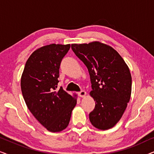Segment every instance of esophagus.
I'll return each instance as SVG.
<instances>
[{
	"mask_svg": "<svg viewBox=\"0 0 154 154\" xmlns=\"http://www.w3.org/2000/svg\"><path fill=\"white\" fill-rule=\"evenodd\" d=\"M78 94H79V96L81 97H85L86 95V92L84 91V90H81V92H79V93H78Z\"/></svg>",
	"mask_w": 154,
	"mask_h": 154,
	"instance_id": "1",
	"label": "esophagus"
}]
</instances>
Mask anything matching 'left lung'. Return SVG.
<instances>
[{
	"label": "left lung",
	"mask_w": 154,
	"mask_h": 154,
	"mask_svg": "<svg viewBox=\"0 0 154 154\" xmlns=\"http://www.w3.org/2000/svg\"><path fill=\"white\" fill-rule=\"evenodd\" d=\"M71 48L90 73V95L95 102L89 114L90 123L99 130L110 129L121 119L130 101V69L116 50L100 41L71 44Z\"/></svg>",
	"instance_id": "8db88e82"
}]
</instances>
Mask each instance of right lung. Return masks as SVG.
I'll return each mask as SVG.
<instances>
[{"label": "right lung", "mask_w": 154, "mask_h": 154, "mask_svg": "<svg viewBox=\"0 0 154 154\" xmlns=\"http://www.w3.org/2000/svg\"><path fill=\"white\" fill-rule=\"evenodd\" d=\"M70 44H50L31 54L21 78V90L27 107L48 131L66 129L77 95L71 96L61 87L57 89L60 66Z\"/></svg>", "instance_id": "1"}]
</instances>
